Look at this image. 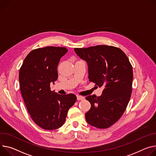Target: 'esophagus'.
Masks as SVG:
<instances>
[{
    "label": "esophagus",
    "mask_w": 156,
    "mask_h": 156,
    "mask_svg": "<svg viewBox=\"0 0 156 156\" xmlns=\"http://www.w3.org/2000/svg\"><path fill=\"white\" fill-rule=\"evenodd\" d=\"M84 100V97L81 96H77V100Z\"/></svg>",
    "instance_id": "obj_1"
}]
</instances>
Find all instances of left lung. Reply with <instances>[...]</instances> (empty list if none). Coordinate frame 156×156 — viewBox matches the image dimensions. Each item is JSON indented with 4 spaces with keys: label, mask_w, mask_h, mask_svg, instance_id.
<instances>
[{
    "label": "left lung",
    "mask_w": 156,
    "mask_h": 156,
    "mask_svg": "<svg viewBox=\"0 0 156 156\" xmlns=\"http://www.w3.org/2000/svg\"><path fill=\"white\" fill-rule=\"evenodd\" d=\"M74 50L88 67V78L104 87L100 96L86 97L91 104L85 114L90 125L105 129L117 122L128 104L132 93L133 67L126 55L119 48L96 45Z\"/></svg>",
    "instance_id": "obj_1"
}]
</instances>
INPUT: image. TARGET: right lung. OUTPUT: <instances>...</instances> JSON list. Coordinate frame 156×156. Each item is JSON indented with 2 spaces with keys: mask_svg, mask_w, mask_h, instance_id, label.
<instances>
[{
  "mask_svg": "<svg viewBox=\"0 0 156 156\" xmlns=\"http://www.w3.org/2000/svg\"><path fill=\"white\" fill-rule=\"evenodd\" d=\"M68 50L47 47L31 51L19 72L22 96L33 121L46 130L58 129L64 124L68 109L76 101L74 94L61 95L50 90L58 78L57 66Z\"/></svg>",
  "mask_w": 156,
  "mask_h": 156,
  "instance_id": "right-lung-1",
  "label": "right lung"
}]
</instances>
